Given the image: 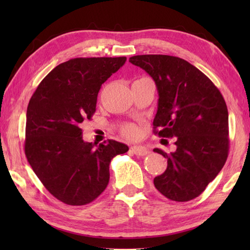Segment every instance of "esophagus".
I'll return each instance as SVG.
<instances>
[{"mask_svg":"<svg viewBox=\"0 0 250 250\" xmlns=\"http://www.w3.org/2000/svg\"><path fill=\"white\" fill-rule=\"evenodd\" d=\"M131 149L136 156H140V157H144L149 153V150H147L145 147H142V146H133Z\"/></svg>","mask_w":250,"mask_h":250,"instance_id":"1","label":"esophagus"}]
</instances>
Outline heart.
Wrapping results in <instances>:
<instances>
[{
  "mask_svg": "<svg viewBox=\"0 0 250 250\" xmlns=\"http://www.w3.org/2000/svg\"><path fill=\"white\" fill-rule=\"evenodd\" d=\"M139 81H140V79H139ZM120 132H121V134L125 137V139L132 140V141L139 140L140 136H141V133H142L141 126L135 125V124L124 125L121 126Z\"/></svg>",
  "mask_w": 250,
  "mask_h": 250,
  "instance_id": "heart-1",
  "label": "heart"
}]
</instances>
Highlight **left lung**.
<instances>
[{
    "label": "left lung",
    "instance_id": "8db88e82",
    "mask_svg": "<svg viewBox=\"0 0 250 250\" xmlns=\"http://www.w3.org/2000/svg\"><path fill=\"white\" fill-rule=\"evenodd\" d=\"M129 61L156 83L159 100L153 133L175 137L174 152L153 149L167 159L166 172L153 179L155 187L172 201L193 200L227 161L230 140L226 101L205 74L178 57L142 55Z\"/></svg>",
    "mask_w": 250,
    "mask_h": 250
}]
</instances>
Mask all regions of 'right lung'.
Segmentation results:
<instances>
[{
	"instance_id": "add662e5",
	"label": "right lung",
	"mask_w": 250,
	"mask_h": 250,
	"mask_svg": "<svg viewBox=\"0 0 250 250\" xmlns=\"http://www.w3.org/2000/svg\"><path fill=\"white\" fill-rule=\"evenodd\" d=\"M125 57L75 58L56 66L26 109L24 152L45 188L64 204L94 201L107 187L109 163L129 147L108 140L94 147L83 140L81 124L95 113L102 83Z\"/></svg>"
}]
</instances>
